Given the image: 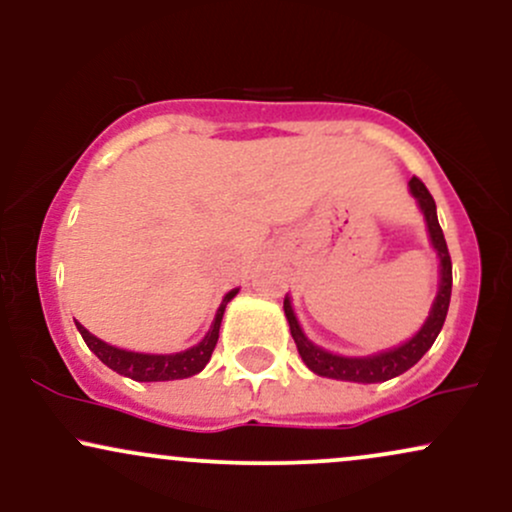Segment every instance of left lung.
<instances>
[{"label": "left lung", "mask_w": 512, "mask_h": 512, "mask_svg": "<svg viewBox=\"0 0 512 512\" xmlns=\"http://www.w3.org/2000/svg\"><path fill=\"white\" fill-rule=\"evenodd\" d=\"M409 190L411 195L416 197V202H419L421 211H424L431 245L436 248L440 257V286H438V296L436 301H433L431 313H428L426 322L421 325V330L416 332L409 342L399 344L395 349L380 351V354L354 358V356L332 354V351L320 349V346L310 342V339L303 334L301 325H298L296 313H293V305L289 301V296H286L284 313H286V320H289L293 342L298 346V354H301L305 366L313 370V373L322 375V378L349 380V383H385V380L397 378V375H402L404 370H409L414 363H419L421 356L431 349L440 330H443V322H445V315H448V305H450V293H452V262H450L448 243H445L443 228H440L438 223L436 202H433L431 192L426 190L424 182L419 178H411Z\"/></svg>", "instance_id": "1"}]
</instances>
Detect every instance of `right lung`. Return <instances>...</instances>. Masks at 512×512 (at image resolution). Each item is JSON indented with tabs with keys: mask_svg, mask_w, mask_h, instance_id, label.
Returning a JSON list of instances; mask_svg holds the SVG:
<instances>
[{
	"mask_svg": "<svg viewBox=\"0 0 512 512\" xmlns=\"http://www.w3.org/2000/svg\"><path fill=\"white\" fill-rule=\"evenodd\" d=\"M236 293L238 289H233L223 296L219 310H216L214 322H211V330L204 334L202 342L190 346V349L185 351H178V354H137V351H125L101 342V339L93 337V334L88 332L84 325H79V322H76V330L81 332L88 349L101 358L105 366L113 368L115 373L125 375V378L139 380V383H161V380L190 378V375H197L199 370L209 363L211 351H214L216 342H219L223 310H226V305L231 303V298L236 296Z\"/></svg>",
	"mask_w": 512,
	"mask_h": 512,
	"instance_id": "add662e5",
	"label": "right lung"
}]
</instances>
